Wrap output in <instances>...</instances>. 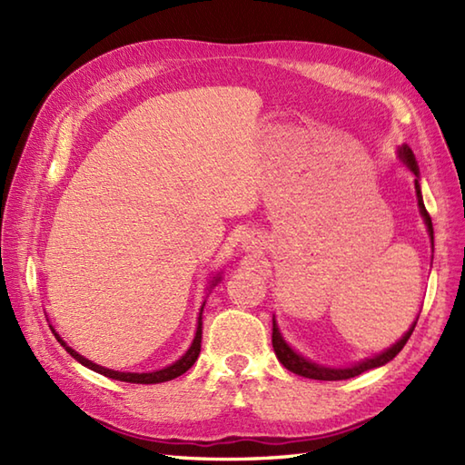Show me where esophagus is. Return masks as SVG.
Returning a JSON list of instances; mask_svg holds the SVG:
<instances>
[{"mask_svg": "<svg viewBox=\"0 0 465 465\" xmlns=\"http://www.w3.org/2000/svg\"><path fill=\"white\" fill-rule=\"evenodd\" d=\"M250 243H253V242H250V240H248V245H250ZM250 248H252V245H250Z\"/></svg>", "mask_w": 465, "mask_h": 465, "instance_id": "1", "label": "esophagus"}]
</instances>
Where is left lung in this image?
<instances>
[{"label":"left lung","mask_w":465,"mask_h":465,"mask_svg":"<svg viewBox=\"0 0 465 465\" xmlns=\"http://www.w3.org/2000/svg\"><path fill=\"white\" fill-rule=\"evenodd\" d=\"M400 160L408 165V170L416 175V195H418V205H420V213L423 217V222H426V227H428V233H430V240H431V245H433V225H431V217L426 210V205H423V197H421V187H420V167H418V162H416V155H413V152L410 150V145H401L400 147ZM418 320L411 323V328L401 335V338L391 345V348L383 350L381 353L373 355V358H365L358 363L353 365H348V368H330V365H322V363H315L308 358H303L302 353L295 351L292 345L283 340V335L278 328V323H275V318H273V331H272V345H273V351L275 355H278L280 363L283 365L285 370H290L293 373L298 375H303V378H310V380H322V381H338V380H350V378H355V375H360L363 371L368 370H373V368H380V365H385L388 361H391L396 355L403 350V345H406V341L410 340V335L413 331V328H416Z\"/></svg>","instance_id":"8db88e82"}]
</instances>
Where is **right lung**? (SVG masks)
I'll return each mask as SVG.
<instances>
[{
	"mask_svg": "<svg viewBox=\"0 0 465 465\" xmlns=\"http://www.w3.org/2000/svg\"><path fill=\"white\" fill-rule=\"evenodd\" d=\"M222 278H220V273L215 275V278L212 280V285H210V290L212 288H215L217 285V282H220ZM203 305H205V302L202 303V310H200V318H197V328H195V335H193V341H192V345H190V350H187L180 360L177 361H173L172 365H167V368H162V370H155V371H147V373H132V371H115V370H107V368H104V365H97V363H94L92 360H87V358H84L82 353H77L75 350H72L69 348V345L59 338V333H55V330L52 328V325H49V328H52V331H54V335H55V340L64 345L65 348V351L72 355L74 360H77L80 361L82 365H85V368H90V370H94V371H97V373H102V375H105V378H112V380H120V381H127V383H162V381H170V380H173V378H177V375H182V373H185L187 370L192 368V365L195 363V360H197V355H200V350H202V313H203Z\"/></svg>",
	"mask_w": 465,
	"mask_h": 465,
	"instance_id": "obj_1",
	"label": "right lung"
}]
</instances>
